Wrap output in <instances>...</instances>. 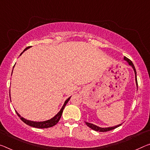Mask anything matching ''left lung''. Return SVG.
<instances>
[{
  "instance_id": "1",
  "label": "left lung",
  "mask_w": 150,
  "mask_h": 150,
  "mask_svg": "<svg viewBox=\"0 0 150 150\" xmlns=\"http://www.w3.org/2000/svg\"><path fill=\"white\" fill-rule=\"evenodd\" d=\"M124 60L127 61L128 63H129V65H131L133 67V69H134V72H135V81H136V84H137V75H136V70H135V67L134 65V64H133L132 61L130 60V59H129L127 57H124ZM85 123H86V125H87L88 127L91 128V129H93L95 131H96V132H108V131H110V130H112V129H115L116 127H117L119 126H120L121 124L120 125H116V126H114V127H106V128H102V127H99L98 126H96V125H95L93 124H92V123H87V122H85Z\"/></svg>"
}]
</instances>
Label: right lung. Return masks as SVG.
Returning a JSON list of instances; mask_svg holds the SVG:
<instances>
[{"label": "right lung", "mask_w": 150, "mask_h": 150, "mask_svg": "<svg viewBox=\"0 0 150 150\" xmlns=\"http://www.w3.org/2000/svg\"><path fill=\"white\" fill-rule=\"evenodd\" d=\"M30 47H28L26 48L25 50H24V51H25V50H27L28 49H29ZM21 53V54H22ZM20 54V55H21ZM71 98V97H69V98H68L67 100L65 101V103H64L63 106L62 107V108H61V111H59V112L57 114V115L54 116V117H53L52 119H51V120H47V121H45V122H32V121H29V120H25V119H24L23 117H21V116L18 114L17 112H16V114H17L18 117H20V119L21 120L23 121V122L26 123L27 125H30V126L31 127H36V128H41V129H42V128H48V127H53L54 126V125H56L57 123L59 122V120H60V118L61 117V115H62V113H63V111L64 108H65V105H67V103H68L69 100Z\"/></svg>", "instance_id": "obj_1"}]
</instances>
